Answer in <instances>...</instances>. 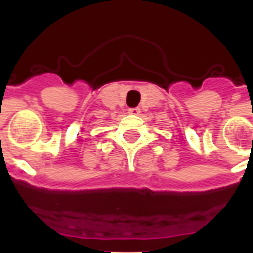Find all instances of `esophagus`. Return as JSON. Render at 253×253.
Listing matches in <instances>:
<instances>
[{
    "label": "esophagus",
    "mask_w": 253,
    "mask_h": 253,
    "mask_svg": "<svg viewBox=\"0 0 253 253\" xmlns=\"http://www.w3.org/2000/svg\"><path fill=\"white\" fill-rule=\"evenodd\" d=\"M129 114H131V115H138V114L140 113V109L139 107H130L128 110Z\"/></svg>",
    "instance_id": "34e87169"
}]
</instances>
